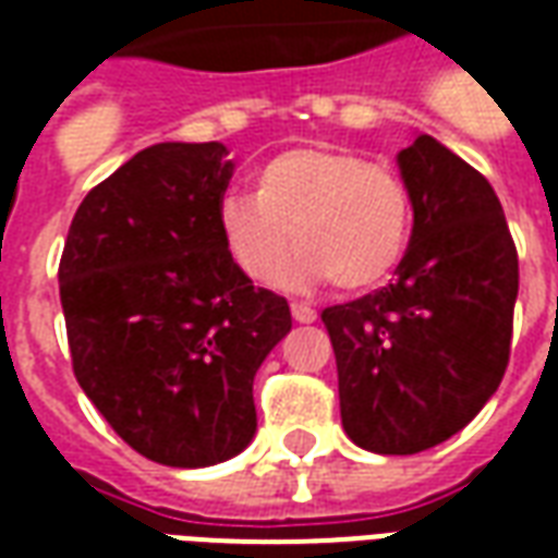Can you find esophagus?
<instances>
[{"label":"esophagus","instance_id":"34e87169","mask_svg":"<svg viewBox=\"0 0 558 558\" xmlns=\"http://www.w3.org/2000/svg\"><path fill=\"white\" fill-rule=\"evenodd\" d=\"M290 311H292V319H295V323H316V311L311 307V304L292 302Z\"/></svg>","mask_w":558,"mask_h":558}]
</instances>
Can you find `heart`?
Segmentation results:
<instances>
[{
	"instance_id": "b5f03b06",
	"label": "heart",
	"mask_w": 558,
	"mask_h": 558,
	"mask_svg": "<svg viewBox=\"0 0 558 558\" xmlns=\"http://www.w3.org/2000/svg\"><path fill=\"white\" fill-rule=\"evenodd\" d=\"M220 235L254 283L328 280L364 292L391 278L407 254L412 196L395 167L343 146H292L254 172V196H223Z\"/></svg>"
}]
</instances>
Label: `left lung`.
<instances>
[{
	"label": "left lung",
	"mask_w": 558,
	"mask_h": 558,
	"mask_svg": "<svg viewBox=\"0 0 558 558\" xmlns=\"http://www.w3.org/2000/svg\"><path fill=\"white\" fill-rule=\"evenodd\" d=\"M412 196L398 278L323 311L340 418L376 454H418L463 430L511 355L520 268L490 182L421 134L398 155Z\"/></svg>",
	"instance_id": "8db88e82"
}]
</instances>
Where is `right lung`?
Instances as JSON below:
<instances>
[{
  "label": "right lung",
  "instance_id": "right-lung-1",
  "mask_svg": "<svg viewBox=\"0 0 558 558\" xmlns=\"http://www.w3.org/2000/svg\"><path fill=\"white\" fill-rule=\"evenodd\" d=\"M220 143L137 151L80 203L59 295L80 388L137 454L199 469L254 439V376L292 328L220 235Z\"/></svg>",
  "mask_w": 558,
  "mask_h": 558
}]
</instances>
